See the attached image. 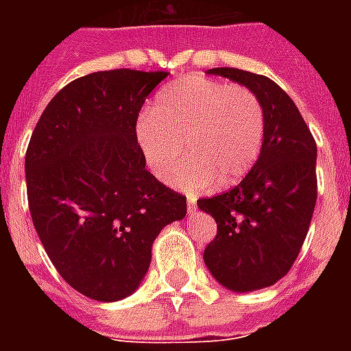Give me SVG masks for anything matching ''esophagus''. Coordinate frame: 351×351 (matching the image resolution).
<instances>
[{
  "label": "esophagus",
  "instance_id": "34e87169",
  "mask_svg": "<svg viewBox=\"0 0 351 351\" xmlns=\"http://www.w3.org/2000/svg\"><path fill=\"white\" fill-rule=\"evenodd\" d=\"M195 208H197V203H195V199L188 197V214L195 213Z\"/></svg>",
  "mask_w": 351,
  "mask_h": 351
}]
</instances>
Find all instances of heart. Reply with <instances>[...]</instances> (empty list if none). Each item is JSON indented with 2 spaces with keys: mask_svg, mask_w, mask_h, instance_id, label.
I'll list each match as a JSON object with an SVG mask.
<instances>
[{
  "mask_svg": "<svg viewBox=\"0 0 351 351\" xmlns=\"http://www.w3.org/2000/svg\"><path fill=\"white\" fill-rule=\"evenodd\" d=\"M150 114L137 123L146 163L167 180L188 150L190 160L175 175L176 186L186 190L239 182L263 148V105L241 84L191 75L163 88Z\"/></svg>",
  "mask_w": 351,
  "mask_h": 351,
  "instance_id": "heart-1",
  "label": "heart"
}]
</instances>
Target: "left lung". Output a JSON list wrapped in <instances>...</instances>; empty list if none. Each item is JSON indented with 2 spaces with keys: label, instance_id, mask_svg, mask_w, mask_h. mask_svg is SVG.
<instances>
[{
  "label": "left lung",
  "instance_id": "left-lung-1",
  "mask_svg": "<svg viewBox=\"0 0 351 351\" xmlns=\"http://www.w3.org/2000/svg\"><path fill=\"white\" fill-rule=\"evenodd\" d=\"M250 88L265 110L263 148L239 186L197 205L218 231L203 252L208 271L233 291H254L284 278L308 233L317 197L316 141L293 99L263 75L216 67Z\"/></svg>",
  "mask_w": 351,
  "mask_h": 351
}]
</instances>
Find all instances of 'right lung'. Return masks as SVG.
I'll return each mask as SVG.
<instances>
[{
  "label": "right lung",
  "mask_w": 351,
  "mask_h": 351,
  "mask_svg": "<svg viewBox=\"0 0 351 351\" xmlns=\"http://www.w3.org/2000/svg\"><path fill=\"white\" fill-rule=\"evenodd\" d=\"M163 71L90 73L52 97L26 150L27 205L62 278L110 302L145 278L152 243L186 197L146 171L138 112Z\"/></svg>",
  "instance_id": "right-lung-1"
}]
</instances>
